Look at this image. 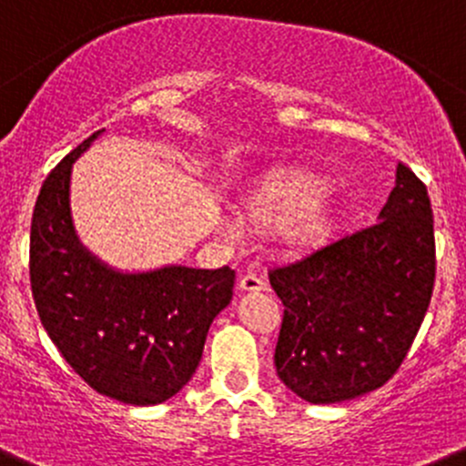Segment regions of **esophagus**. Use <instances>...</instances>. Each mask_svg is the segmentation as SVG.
<instances>
[{"instance_id": "34e87169", "label": "esophagus", "mask_w": 466, "mask_h": 466, "mask_svg": "<svg viewBox=\"0 0 466 466\" xmlns=\"http://www.w3.org/2000/svg\"><path fill=\"white\" fill-rule=\"evenodd\" d=\"M266 282L257 273H246L238 279V291H264Z\"/></svg>"}]
</instances>
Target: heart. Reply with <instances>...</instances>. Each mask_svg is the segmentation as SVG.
I'll return each mask as SVG.
<instances>
[{"instance_id": "obj_1", "label": "heart", "mask_w": 466, "mask_h": 466, "mask_svg": "<svg viewBox=\"0 0 466 466\" xmlns=\"http://www.w3.org/2000/svg\"><path fill=\"white\" fill-rule=\"evenodd\" d=\"M320 191H323V184L311 177H302V175L275 179L248 202V218L257 228H278L287 222L284 237L296 246H309V243L320 241L332 228L329 207L316 200ZM220 232L229 241H238L241 225L232 218H223Z\"/></svg>"}]
</instances>
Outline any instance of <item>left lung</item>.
<instances>
[{"instance_id": "1", "label": "left lung", "mask_w": 466, "mask_h": 466, "mask_svg": "<svg viewBox=\"0 0 466 466\" xmlns=\"http://www.w3.org/2000/svg\"><path fill=\"white\" fill-rule=\"evenodd\" d=\"M284 305L275 369L314 405L358 399L403 364L435 287V229L421 179L399 164L378 223L268 273Z\"/></svg>"}]
</instances>
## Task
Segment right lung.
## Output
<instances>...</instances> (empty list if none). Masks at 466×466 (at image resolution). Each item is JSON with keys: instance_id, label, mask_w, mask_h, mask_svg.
<instances>
[{"instance_id": "right-lung-1", "label": "right lung", "mask_w": 466, "mask_h": 466, "mask_svg": "<svg viewBox=\"0 0 466 466\" xmlns=\"http://www.w3.org/2000/svg\"><path fill=\"white\" fill-rule=\"evenodd\" d=\"M102 132L76 146L40 188L31 218V293L49 339L84 382L120 403L159 405L196 373L209 325L232 300L234 270L120 273L81 246L70 173Z\"/></svg>"}]
</instances>
